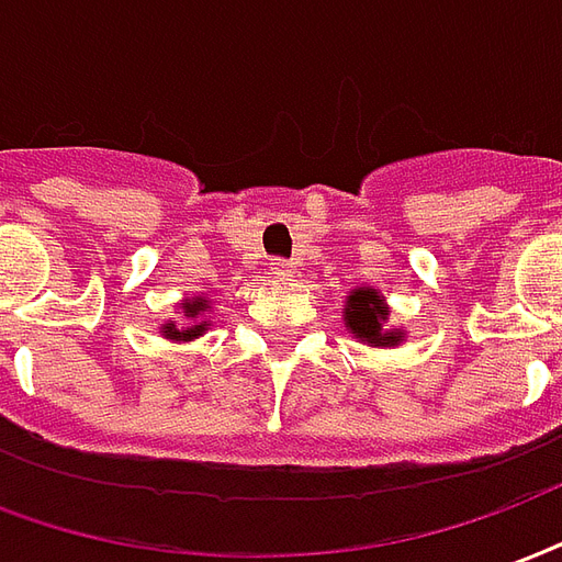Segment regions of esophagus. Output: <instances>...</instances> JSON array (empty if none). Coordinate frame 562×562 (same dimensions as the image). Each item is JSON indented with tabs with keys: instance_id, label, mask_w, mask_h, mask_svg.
Instances as JSON below:
<instances>
[{
	"instance_id": "esophagus-1",
	"label": "esophagus",
	"mask_w": 562,
	"mask_h": 562,
	"mask_svg": "<svg viewBox=\"0 0 562 562\" xmlns=\"http://www.w3.org/2000/svg\"><path fill=\"white\" fill-rule=\"evenodd\" d=\"M270 270H273L277 277H292V273H297V261H292V259H270Z\"/></svg>"
}]
</instances>
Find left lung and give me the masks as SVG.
Segmentation results:
<instances>
[{
	"label": "left lung",
	"instance_id": "1",
	"mask_svg": "<svg viewBox=\"0 0 562 562\" xmlns=\"http://www.w3.org/2000/svg\"><path fill=\"white\" fill-rule=\"evenodd\" d=\"M348 327L355 330L360 339L378 345H396L402 336L398 334H384L381 322L386 318V306H381V294L375 289H357L348 297V310H345Z\"/></svg>",
	"mask_w": 562,
	"mask_h": 562
}]
</instances>
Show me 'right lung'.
<instances>
[{"mask_svg":"<svg viewBox=\"0 0 562 562\" xmlns=\"http://www.w3.org/2000/svg\"><path fill=\"white\" fill-rule=\"evenodd\" d=\"M207 310V301H202V297H193V303H184V315L187 318H193V322H199V315L205 313ZM205 330V322L193 324V327H187V330H178L176 324H169V327H164V334L169 336V339H193V336H199Z\"/></svg>","mask_w":562,"mask_h":562,"instance_id":"1","label":"right lung"}]
</instances>
